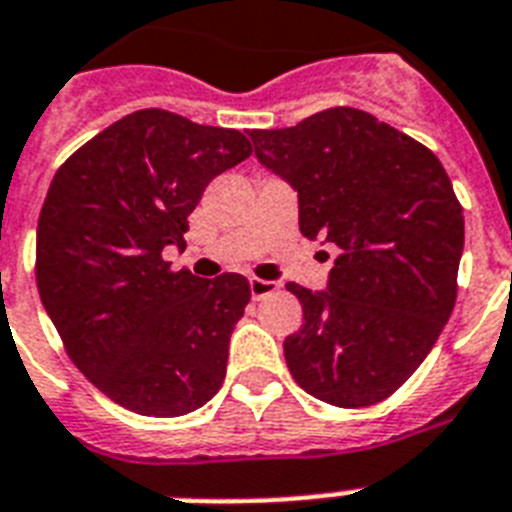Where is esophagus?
Wrapping results in <instances>:
<instances>
[{"label": "esophagus", "instance_id": "obj_1", "mask_svg": "<svg viewBox=\"0 0 512 512\" xmlns=\"http://www.w3.org/2000/svg\"><path fill=\"white\" fill-rule=\"evenodd\" d=\"M249 292L252 299H263L276 292V281H265V278H249Z\"/></svg>", "mask_w": 512, "mask_h": 512}]
</instances>
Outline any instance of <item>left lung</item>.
<instances>
[{"label": "left lung", "instance_id": "1", "mask_svg": "<svg viewBox=\"0 0 512 512\" xmlns=\"http://www.w3.org/2000/svg\"><path fill=\"white\" fill-rule=\"evenodd\" d=\"M249 139L297 191L299 231L339 249L326 289L286 286L305 321L284 342L294 381L336 407L386 400L426 360L458 297L465 223L450 176L431 149L355 107Z\"/></svg>", "mask_w": 512, "mask_h": 512}]
</instances>
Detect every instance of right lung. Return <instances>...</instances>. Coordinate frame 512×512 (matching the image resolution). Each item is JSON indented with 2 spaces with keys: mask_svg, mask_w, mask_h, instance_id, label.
<instances>
[{
  "mask_svg": "<svg viewBox=\"0 0 512 512\" xmlns=\"http://www.w3.org/2000/svg\"><path fill=\"white\" fill-rule=\"evenodd\" d=\"M249 155L234 128L139 110L54 173L36 231L41 302L78 371L134 413L186 415L226 378L249 281L170 270L162 249L186 247L202 191Z\"/></svg>",
  "mask_w": 512,
  "mask_h": 512,
  "instance_id": "right-lung-1",
  "label": "right lung"
}]
</instances>
